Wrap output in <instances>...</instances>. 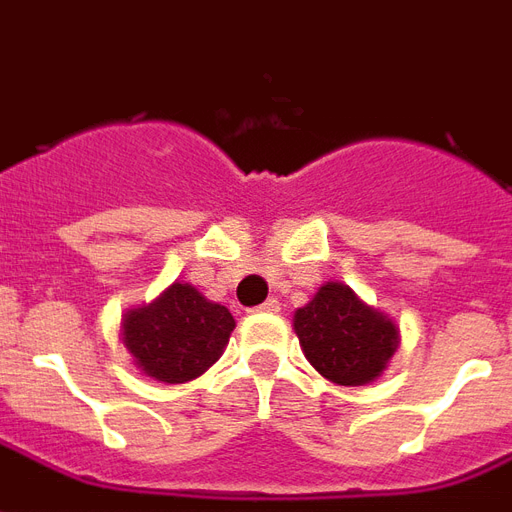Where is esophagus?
<instances>
[{"label": "esophagus", "instance_id": "esophagus-1", "mask_svg": "<svg viewBox=\"0 0 512 512\" xmlns=\"http://www.w3.org/2000/svg\"><path fill=\"white\" fill-rule=\"evenodd\" d=\"M256 310H259V313H278V310H280V302H278V299H275V297H272V299H267L264 305L256 307Z\"/></svg>", "mask_w": 512, "mask_h": 512}]
</instances>
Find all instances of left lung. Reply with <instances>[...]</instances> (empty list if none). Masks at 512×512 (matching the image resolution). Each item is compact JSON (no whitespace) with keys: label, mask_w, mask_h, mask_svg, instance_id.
Returning <instances> with one entry per match:
<instances>
[{"label":"left lung","mask_w":512,"mask_h":512,"mask_svg":"<svg viewBox=\"0 0 512 512\" xmlns=\"http://www.w3.org/2000/svg\"><path fill=\"white\" fill-rule=\"evenodd\" d=\"M294 329L307 361L337 386L378 378L399 343L397 326L343 283L321 286L313 302L297 310Z\"/></svg>","instance_id":"1"}]
</instances>
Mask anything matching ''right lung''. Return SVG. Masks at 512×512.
Returning <instances> with one entry per match:
<instances>
[{"mask_svg": "<svg viewBox=\"0 0 512 512\" xmlns=\"http://www.w3.org/2000/svg\"><path fill=\"white\" fill-rule=\"evenodd\" d=\"M234 329L224 305L207 302L197 288L175 283L153 305L126 313L124 345L145 375L186 383L215 364Z\"/></svg>", "mask_w": 512, "mask_h": 512, "instance_id": "1", "label": "right lung"}]
</instances>
